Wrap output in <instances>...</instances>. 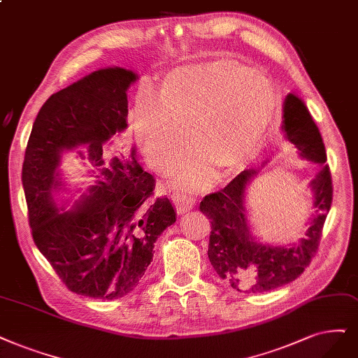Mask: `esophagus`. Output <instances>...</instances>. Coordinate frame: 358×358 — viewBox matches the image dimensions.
Returning a JSON list of instances; mask_svg holds the SVG:
<instances>
[{
    "label": "esophagus",
    "instance_id": "obj_1",
    "mask_svg": "<svg viewBox=\"0 0 358 358\" xmlns=\"http://www.w3.org/2000/svg\"><path fill=\"white\" fill-rule=\"evenodd\" d=\"M172 203H174L178 214H186L193 208L194 199H193L192 196H189V194L174 193V194H172Z\"/></svg>",
    "mask_w": 358,
    "mask_h": 358
}]
</instances>
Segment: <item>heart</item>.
<instances>
[{"label": "heart", "instance_id": "heart-1", "mask_svg": "<svg viewBox=\"0 0 358 358\" xmlns=\"http://www.w3.org/2000/svg\"><path fill=\"white\" fill-rule=\"evenodd\" d=\"M268 79L233 60L184 66L159 87L156 103L141 100L134 110L136 134L153 165L166 172L186 150L193 153L176 171L181 189L201 190L215 180V166L234 172L258 155L279 110Z\"/></svg>", "mask_w": 358, "mask_h": 358}]
</instances>
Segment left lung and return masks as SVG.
Masks as SVG:
<instances>
[{
	"instance_id": "left-lung-1",
	"label": "left lung",
	"mask_w": 358,
	"mask_h": 358,
	"mask_svg": "<svg viewBox=\"0 0 358 358\" xmlns=\"http://www.w3.org/2000/svg\"><path fill=\"white\" fill-rule=\"evenodd\" d=\"M285 137L295 144L301 156L322 169L310 182L311 208L307 237L292 248H274L257 243L246 224L245 190L255 171H243L220 192L206 194L201 213L210 220L208 257L222 280L236 290L262 294L294 282L306 270L319 249L326 215L332 205L334 186L326 150L313 117L296 96L289 94L283 108Z\"/></svg>"
}]
</instances>
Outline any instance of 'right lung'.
<instances>
[{
	"label": "right lung",
	"mask_w": 358,
	"mask_h": 358,
	"mask_svg": "<svg viewBox=\"0 0 358 358\" xmlns=\"http://www.w3.org/2000/svg\"><path fill=\"white\" fill-rule=\"evenodd\" d=\"M137 79L122 68L92 72L52 94L39 109L24 152L22 184L36 248L71 292L117 299L137 287L157 236L176 222L166 196L153 197L155 178L108 141L127 128V90ZM89 145L95 186L69 211L50 192L61 183L59 152Z\"/></svg>",
	"instance_id": "add662e5"
}]
</instances>
